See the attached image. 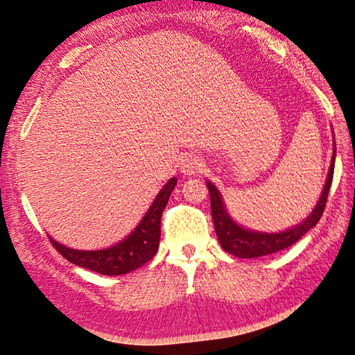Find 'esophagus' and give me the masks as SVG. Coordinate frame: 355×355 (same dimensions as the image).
<instances>
[{
    "label": "esophagus",
    "mask_w": 355,
    "mask_h": 355,
    "mask_svg": "<svg viewBox=\"0 0 355 355\" xmlns=\"http://www.w3.org/2000/svg\"><path fill=\"white\" fill-rule=\"evenodd\" d=\"M201 168H203V163L198 159V157L195 155H187L184 157V160L181 163V170L184 174H196L198 171H201Z\"/></svg>",
    "instance_id": "obj_1"
}]
</instances>
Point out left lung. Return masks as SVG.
Returning <instances> with one entry per match:
<instances>
[{
    "label": "left lung",
    "mask_w": 355,
    "mask_h": 355,
    "mask_svg": "<svg viewBox=\"0 0 355 355\" xmlns=\"http://www.w3.org/2000/svg\"><path fill=\"white\" fill-rule=\"evenodd\" d=\"M334 170L335 150L334 159H331L330 163L329 176H327V182L324 185V192L320 195L318 206H315L314 211L311 212V216L306 220L298 223L297 227L288 228V230L279 233H259L239 227L236 222L232 220V217L228 216V212L225 211V205H223V201L220 198L219 190H217L211 182H206L211 196L212 220H214L217 238H219V243L223 250H227L228 254L234 255V257L254 259L261 257V255L275 254L277 250H282L292 246V244H295L298 239L302 238L304 233H308L311 228L319 222L320 217H322L327 198H329L331 179H334Z\"/></svg>",
    "instance_id": "1"
}]
</instances>
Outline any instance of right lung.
I'll return each mask as SVG.
<instances>
[{"label": "right lung", "instance_id": "obj_1", "mask_svg": "<svg viewBox=\"0 0 355 355\" xmlns=\"http://www.w3.org/2000/svg\"><path fill=\"white\" fill-rule=\"evenodd\" d=\"M176 182V178L168 181L165 187L155 196L154 203L146 212L144 219L135 228V232L116 246L103 250H78L62 246L52 238L49 239H51L53 248L71 263L100 272V275L117 276L139 268L154 257L159 250L160 219Z\"/></svg>", "mask_w": 355, "mask_h": 355}]
</instances>
